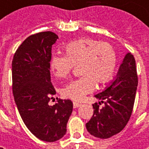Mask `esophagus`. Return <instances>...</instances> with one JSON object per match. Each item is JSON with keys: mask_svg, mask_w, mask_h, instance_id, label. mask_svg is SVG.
I'll return each mask as SVG.
<instances>
[{"mask_svg": "<svg viewBox=\"0 0 149 149\" xmlns=\"http://www.w3.org/2000/svg\"><path fill=\"white\" fill-rule=\"evenodd\" d=\"M82 104H80V103H77V102H73V107L74 108H78V107H80Z\"/></svg>", "mask_w": 149, "mask_h": 149, "instance_id": "1", "label": "esophagus"}]
</instances>
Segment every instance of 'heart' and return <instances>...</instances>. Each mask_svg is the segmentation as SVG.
<instances>
[{
  "mask_svg": "<svg viewBox=\"0 0 149 149\" xmlns=\"http://www.w3.org/2000/svg\"><path fill=\"white\" fill-rule=\"evenodd\" d=\"M65 55H53L50 67L56 77L65 78L74 66H79L83 75L62 88L61 93L74 100H81L99 84L108 82L116 71L117 56L112 45L106 42L83 38L70 42L65 46Z\"/></svg>",
  "mask_w": 149,
  "mask_h": 149,
  "instance_id": "obj_1",
  "label": "heart"
}]
</instances>
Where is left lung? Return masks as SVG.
<instances>
[{"mask_svg":"<svg viewBox=\"0 0 149 149\" xmlns=\"http://www.w3.org/2000/svg\"><path fill=\"white\" fill-rule=\"evenodd\" d=\"M137 88L134 56H125L116 78L100 93L94 95L99 103L93 104V115L86 124L88 132L98 138H109L127 126L132 116ZM104 106L100 107L101 103Z\"/></svg>","mask_w":149,"mask_h":149,"instance_id":"8db88e82","label":"left lung"}]
</instances>
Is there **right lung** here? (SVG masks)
Instances as JSON below:
<instances>
[{
  "label": "right lung",
  "mask_w": 149,
  "mask_h": 149,
  "mask_svg": "<svg viewBox=\"0 0 149 149\" xmlns=\"http://www.w3.org/2000/svg\"><path fill=\"white\" fill-rule=\"evenodd\" d=\"M58 36L53 32L30 35L17 49L12 63L14 100L24 124L31 132L45 142H56L66 132L72 112L70 100L49 101L56 90L50 81L52 45Z\"/></svg>",
  "instance_id": "right-lung-1"
}]
</instances>
